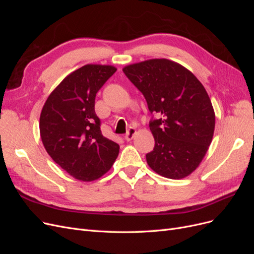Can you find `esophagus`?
Segmentation results:
<instances>
[{"mask_svg": "<svg viewBox=\"0 0 254 254\" xmlns=\"http://www.w3.org/2000/svg\"><path fill=\"white\" fill-rule=\"evenodd\" d=\"M135 133H136V130H135V128H133V127H130L129 128V130L127 131V133H126V135H125V140L126 141H131L132 139H133V136L135 135Z\"/></svg>", "mask_w": 254, "mask_h": 254, "instance_id": "1", "label": "esophagus"}]
</instances>
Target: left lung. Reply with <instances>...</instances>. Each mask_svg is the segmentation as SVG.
Instances as JSON below:
<instances>
[{
    "label": "left lung",
    "instance_id": "8db88e82",
    "mask_svg": "<svg viewBox=\"0 0 254 254\" xmlns=\"http://www.w3.org/2000/svg\"><path fill=\"white\" fill-rule=\"evenodd\" d=\"M123 72L159 118L149 122L155 137V148L146 155L149 167L165 178H186L200 164L214 134L215 113L202 83L164 58L129 64Z\"/></svg>",
    "mask_w": 254,
    "mask_h": 254
}]
</instances>
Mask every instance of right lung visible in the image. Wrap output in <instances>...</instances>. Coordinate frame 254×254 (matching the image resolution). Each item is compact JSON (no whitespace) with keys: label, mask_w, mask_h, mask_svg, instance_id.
Listing matches in <instances>:
<instances>
[{"label":"right lung","mask_w":254,"mask_h":254,"mask_svg":"<svg viewBox=\"0 0 254 254\" xmlns=\"http://www.w3.org/2000/svg\"><path fill=\"white\" fill-rule=\"evenodd\" d=\"M117 71L103 64H86L68 74L45 102L40 135L45 150L75 179L93 181L108 172L120 146L101 131L94 110L98 90Z\"/></svg>","instance_id":"1"}]
</instances>
